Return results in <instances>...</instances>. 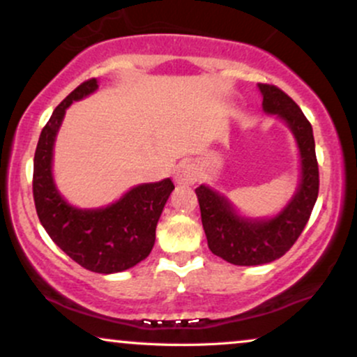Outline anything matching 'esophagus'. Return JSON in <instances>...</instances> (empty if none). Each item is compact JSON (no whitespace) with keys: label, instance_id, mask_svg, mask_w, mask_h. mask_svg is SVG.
<instances>
[{"label":"esophagus","instance_id":"34e87169","mask_svg":"<svg viewBox=\"0 0 357 357\" xmlns=\"http://www.w3.org/2000/svg\"><path fill=\"white\" fill-rule=\"evenodd\" d=\"M198 181V171L195 166L186 165L176 171V183L178 184H195Z\"/></svg>","mask_w":357,"mask_h":357}]
</instances>
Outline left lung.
<instances>
[{
  "mask_svg": "<svg viewBox=\"0 0 357 357\" xmlns=\"http://www.w3.org/2000/svg\"><path fill=\"white\" fill-rule=\"evenodd\" d=\"M264 110L284 119L301 151L302 179L290 203L275 218L248 220L233 210L227 198L211 188H196L208 247L233 265H261L284 257L304 231L319 195V166L312 126L301 107L275 85L258 84Z\"/></svg>",
  "mask_w": 357,
  "mask_h": 357,
  "instance_id": "obj_1",
  "label": "left lung"
}]
</instances>
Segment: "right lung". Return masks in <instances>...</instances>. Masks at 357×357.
I'll list each match as a JSON object with an SVG mask.
<instances>
[{
	"instance_id": "add662e5",
	"label": "right lung",
	"mask_w": 357,
	"mask_h": 357,
	"mask_svg": "<svg viewBox=\"0 0 357 357\" xmlns=\"http://www.w3.org/2000/svg\"><path fill=\"white\" fill-rule=\"evenodd\" d=\"M97 87L96 79L80 84L56 105L43 127L35 151L33 199L40 223L73 261L90 272L116 273L134 267L151 253L159 216L174 184L169 178L139 184L100 210H79L61 198L52 176L56 132L68 105Z\"/></svg>"
}]
</instances>
